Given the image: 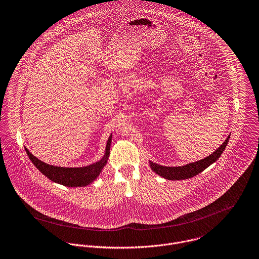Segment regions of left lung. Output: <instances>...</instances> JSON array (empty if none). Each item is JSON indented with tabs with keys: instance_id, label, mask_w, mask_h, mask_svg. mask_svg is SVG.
<instances>
[{
	"instance_id": "obj_1",
	"label": "left lung",
	"mask_w": 259,
	"mask_h": 259,
	"mask_svg": "<svg viewBox=\"0 0 259 259\" xmlns=\"http://www.w3.org/2000/svg\"><path fill=\"white\" fill-rule=\"evenodd\" d=\"M229 138H230V136L227 137L225 142L215 152H213V154L209 155L208 157H206L202 160H199V161H196L193 163H189L184 166H178V167L162 166V165H159V164H156V163H153L150 161L151 169L154 172H156L158 176H160L166 180L180 181V180L191 179V178L199 175L203 170H205L209 165L214 163L221 156V154L223 153V151L226 148V145L228 144Z\"/></svg>"
}]
</instances>
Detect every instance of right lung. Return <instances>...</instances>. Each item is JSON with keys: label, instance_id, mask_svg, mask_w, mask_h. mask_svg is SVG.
<instances>
[{"label": "right lung", "instance_id": "1", "mask_svg": "<svg viewBox=\"0 0 259 259\" xmlns=\"http://www.w3.org/2000/svg\"><path fill=\"white\" fill-rule=\"evenodd\" d=\"M111 142H112V136H110V138L108 139L104 157L100 161L84 167H59V166L49 165L39 160L38 158H36L33 154L29 152L27 148H25V150L30 160L33 162V164L50 181L66 187L74 188V187L88 186L99 177L103 167L107 163V160L110 154Z\"/></svg>", "mask_w": 259, "mask_h": 259}]
</instances>
